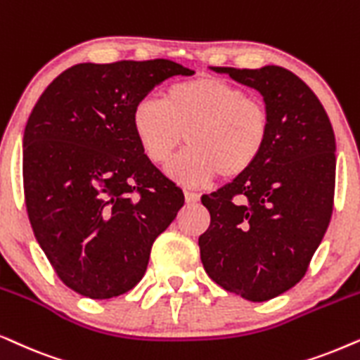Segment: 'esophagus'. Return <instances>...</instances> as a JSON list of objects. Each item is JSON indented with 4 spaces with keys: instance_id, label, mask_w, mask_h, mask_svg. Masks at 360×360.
I'll return each mask as SVG.
<instances>
[{
    "instance_id": "esophagus-1",
    "label": "esophagus",
    "mask_w": 360,
    "mask_h": 360,
    "mask_svg": "<svg viewBox=\"0 0 360 360\" xmlns=\"http://www.w3.org/2000/svg\"><path fill=\"white\" fill-rule=\"evenodd\" d=\"M184 195H186V202L188 204H195L200 199V194L194 193V191H186Z\"/></svg>"
}]
</instances>
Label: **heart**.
I'll return each instance as SVG.
<instances>
[{
    "label": "heart",
    "mask_w": 360,
    "mask_h": 360,
    "mask_svg": "<svg viewBox=\"0 0 360 360\" xmlns=\"http://www.w3.org/2000/svg\"><path fill=\"white\" fill-rule=\"evenodd\" d=\"M131 127L143 153L165 165L184 140L167 174L177 183L199 186L220 177L237 179L265 151L271 113L262 98L236 84L200 75L169 85L162 100L141 98L131 112Z\"/></svg>",
    "instance_id": "b5f03b06"
}]
</instances>
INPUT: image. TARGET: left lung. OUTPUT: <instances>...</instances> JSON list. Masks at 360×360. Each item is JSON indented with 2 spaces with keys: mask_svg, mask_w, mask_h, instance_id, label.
Instances as JSON below:
<instances>
[{
  "mask_svg": "<svg viewBox=\"0 0 360 360\" xmlns=\"http://www.w3.org/2000/svg\"><path fill=\"white\" fill-rule=\"evenodd\" d=\"M258 90L271 113L265 151L245 174L200 200L204 270L248 301L285 293L308 271L328 230L336 188V138L313 90L293 72L212 67Z\"/></svg>",
  "mask_w": 360,
  "mask_h": 360,
  "instance_id": "1",
  "label": "left lung"
}]
</instances>
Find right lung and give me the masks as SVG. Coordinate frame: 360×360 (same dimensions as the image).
Here are the masks:
<instances>
[{"label": "right lung", "mask_w": 360, "mask_h": 360, "mask_svg": "<svg viewBox=\"0 0 360 360\" xmlns=\"http://www.w3.org/2000/svg\"><path fill=\"white\" fill-rule=\"evenodd\" d=\"M193 74L166 59L77 64L32 108L22 138L27 217L75 293L108 300L130 291L184 205L183 189L143 153L131 112L162 80Z\"/></svg>", "instance_id": "1"}]
</instances>
